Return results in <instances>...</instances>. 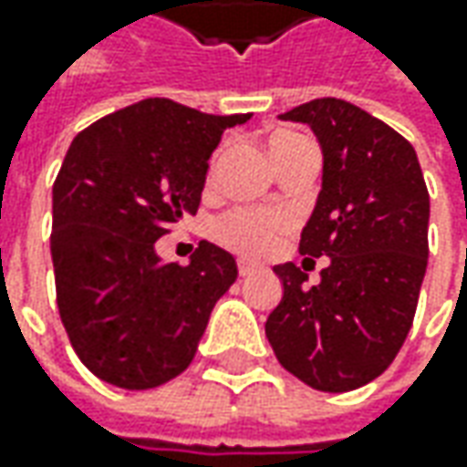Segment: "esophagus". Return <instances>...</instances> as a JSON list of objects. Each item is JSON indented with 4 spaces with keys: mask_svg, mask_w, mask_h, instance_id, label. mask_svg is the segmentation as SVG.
I'll return each mask as SVG.
<instances>
[{
    "mask_svg": "<svg viewBox=\"0 0 467 467\" xmlns=\"http://www.w3.org/2000/svg\"><path fill=\"white\" fill-rule=\"evenodd\" d=\"M257 270H260V265H257V262L239 260V275H242V278H246V275H254Z\"/></svg>",
    "mask_w": 467,
    "mask_h": 467,
    "instance_id": "obj_1",
    "label": "esophagus"
}]
</instances>
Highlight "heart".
<instances>
[{"label": "heart", "instance_id": "1", "mask_svg": "<svg viewBox=\"0 0 467 467\" xmlns=\"http://www.w3.org/2000/svg\"><path fill=\"white\" fill-rule=\"evenodd\" d=\"M291 228V215L273 207H236L215 225L218 239L246 257H262L278 246L280 236Z\"/></svg>", "mask_w": 467, "mask_h": 467}]
</instances>
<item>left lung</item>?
Returning a JSON list of instances; mask_svg holds the SVG:
<instances>
[{
  "label": "left lung",
  "instance_id": "8db88e82",
  "mask_svg": "<svg viewBox=\"0 0 467 467\" xmlns=\"http://www.w3.org/2000/svg\"><path fill=\"white\" fill-rule=\"evenodd\" d=\"M309 124L322 148V189L298 252L330 257L317 285L275 265L283 298L265 322L280 367L322 392H348L403 348L429 260V192L413 145L340 99L280 114Z\"/></svg>",
  "mask_w": 467,
  "mask_h": 467
}]
</instances>
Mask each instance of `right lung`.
Here are the masks:
<instances>
[{"label": "right lung", "mask_w": 467, "mask_h": 467, "mask_svg": "<svg viewBox=\"0 0 467 467\" xmlns=\"http://www.w3.org/2000/svg\"><path fill=\"white\" fill-rule=\"evenodd\" d=\"M246 119L145 99L72 140L54 182L57 306L75 353L103 382L150 389L192 364L236 260L200 242L182 267L161 262L155 242L197 213L210 155Z\"/></svg>", "instance_id": "1"}]
</instances>
